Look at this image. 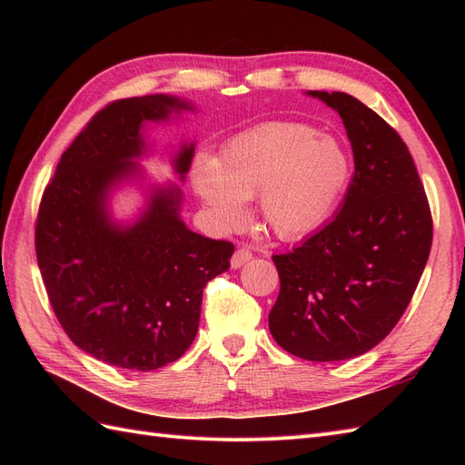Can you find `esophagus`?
I'll list each match as a JSON object with an SVG mask.
<instances>
[{"mask_svg": "<svg viewBox=\"0 0 465 465\" xmlns=\"http://www.w3.org/2000/svg\"><path fill=\"white\" fill-rule=\"evenodd\" d=\"M250 260H252V252L248 248H238L231 258V265L234 267V270H238V267H242Z\"/></svg>", "mask_w": 465, "mask_h": 465, "instance_id": "1", "label": "esophagus"}]
</instances>
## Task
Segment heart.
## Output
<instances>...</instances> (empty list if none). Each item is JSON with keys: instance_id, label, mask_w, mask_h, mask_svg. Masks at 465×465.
I'll return each instance as SVG.
<instances>
[{"instance_id": "obj_1", "label": "heart", "mask_w": 465, "mask_h": 465, "mask_svg": "<svg viewBox=\"0 0 465 465\" xmlns=\"http://www.w3.org/2000/svg\"><path fill=\"white\" fill-rule=\"evenodd\" d=\"M341 143L311 125L270 122L234 135L219 159L200 154L192 184L221 227L242 223L258 198L263 224L281 241H299L328 221L349 180Z\"/></svg>"}]
</instances>
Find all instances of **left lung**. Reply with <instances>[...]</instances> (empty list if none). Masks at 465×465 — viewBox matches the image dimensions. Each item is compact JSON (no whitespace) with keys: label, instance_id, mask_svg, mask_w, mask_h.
<instances>
[{"label":"left lung","instance_id":"8db88e82","mask_svg":"<svg viewBox=\"0 0 465 465\" xmlns=\"http://www.w3.org/2000/svg\"><path fill=\"white\" fill-rule=\"evenodd\" d=\"M306 94L341 116L355 174L326 227L273 256L281 291L270 331L294 357L345 361L400 322L430 254L432 219L411 153L391 125L347 93Z\"/></svg>","mask_w":465,"mask_h":465}]
</instances>
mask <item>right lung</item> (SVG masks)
<instances>
[{"label": "right lung", "mask_w": 465, "mask_h": 465, "mask_svg": "<svg viewBox=\"0 0 465 465\" xmlns=\"http://www.w3.org/2000/svg\"><path fill=\"white\" fill-rule=\"evenodd\" d=\"M193 110L171 94L116 101L96 112L65 149L42 195L36 260L50 304L79 349L112 367L147 372L174 362L195 340L207 281L227 272L234 246L180 219L178 184H149L145 207L122 223L110 198L143 182L145 125ZM193 142L173 154L184 182Z\"/></svg>", "instance_id": "add662e5"}]
</instances>
